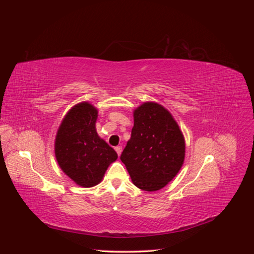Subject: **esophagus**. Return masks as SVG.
I'll use <instances>...</instances> for the list:
<instances>
[{
	"label": "esophagus",
	"instance_id": "1",
	"mask_svg": "<svg viewBox=\"0 0 254 254\" xmlns=\"http://www.w3.org/2000/svg\"><path fill=\"white\" fill-rule=\"evenodd\" d=\"M115 149V151L118 152V156L120 157L121 156V153H122V150H123V148H122V146H117V147L114 148Z\"/></svg>",
	"mask_w": 254,
	"mask_h": 254
}]
</instances>
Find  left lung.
Returning <instances> with one entry per match:
<instances>
[{"label":"left lung","instance_id":"1","mask_svg":"<svg viewBox=\"0 0 254 254\" xmlns=\"http://www.w3.org/2000/svg\"><path fill=\"white\" fill-rule=\"evenodd\" d=\"M131 137L121 155L135 187L147 191L164 188L180 171L186 144L172 114L145 103L134 110Z\"/></svg>","mask_w":254,"mask_h":254}]
</instances>
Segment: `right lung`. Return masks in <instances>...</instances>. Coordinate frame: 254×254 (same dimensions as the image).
Returning <instances> with one entry per match:
<instances>
[{
  "mask_svg": "<svg viewBox=\"0 0 254 254\" xmlns=\"http://www.w3.org/2000/svg\"><path fill=\"white\" fill-rule=\"evenodd\" d=\"M97 110L80 103L67 112L59 127L55 142L58 164L65 175L83 188L102 181L118 153L98 136L95 129Z\"/></svg>",
  "mask_w": 254,
  "mask_h": 254,
  "instance_id": "obj_1",
  "label": "right lung"
}]
</instances>
